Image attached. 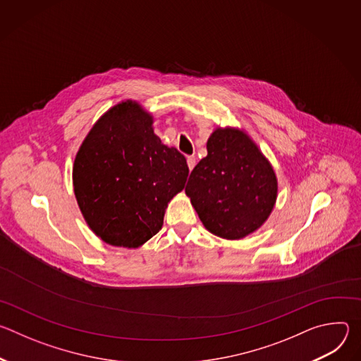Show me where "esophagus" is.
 Instances as JSON below:
<instances>
[{"instance_id":"obj_1","label":"esophagus","mask_w":361,"mask_h":361,"mask_svg":"<svg viewBox=\"0 0 361 361\" xmlns=\"http://www.w3.org/2000/svg\"><path fill=\"white\" fill-rule=\"evenodd\" d=\"M195 157L194 156H188L187 157V166H188V169H190V171L194 169V166H195Z\"/></svg>"}]
</instances>
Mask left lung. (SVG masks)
<instances>
[{"mask_svg": "<svg viewBox=\"0 0 361 361\" xmlns=\"http://www.w3.org/2000/svg\"><path fill=\"white\" fill-rule=\"evenodd\" d=\"M185 194L205 228L221 238L238 240L269 219L277 198V178L245 133L217 128L207 141V157L190 174Z\"/></svg>", "mask_w": 361, "mask_h": 361, "instance_id": "obj_1", "label": "left lung"}]
</instances>
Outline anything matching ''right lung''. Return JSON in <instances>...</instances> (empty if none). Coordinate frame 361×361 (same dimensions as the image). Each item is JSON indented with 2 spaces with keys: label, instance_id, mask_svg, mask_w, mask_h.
Masks as SVG:
<instances>
[{
  "label": "right lung",
  "instance_id": "1",
  "mask_svg": "<svg viewBox=\"0 0 361 361\" xmlns=\"http://www.w3.org/2000/svg\"><path fill=\"white\" fill-rule=\"evenodd\" d=\"M187 176L184 156L154 134L152 117L124 101L82 141L73 184L90 228L107 244L135 248L161 230L167 204Z\"/></svg>",
  "mask_w": 361,
  "mask_h": 361
}]
</instances>
